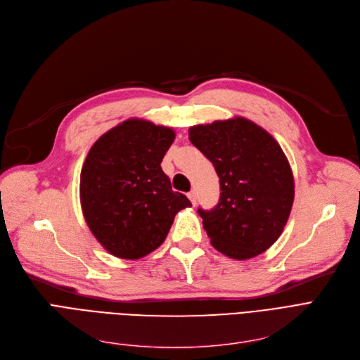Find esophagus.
I'll return each instance as SVG.
<instances>
[{"instance_id": "1", "label": "esophagus", "mask_w": 360, "mask_h": 360, "mask_svg": "<svg viewBox=\"0 0 360 360\" xmlns=\"http://www.w3.org/2000/svg\"><path fill=\"white\" fill-rule=\"evenodd\" d=\"M187 196H189V199H191L192 205H196V192H195V191H192V192L187 193Z\"/></svg>"}]
</instances>
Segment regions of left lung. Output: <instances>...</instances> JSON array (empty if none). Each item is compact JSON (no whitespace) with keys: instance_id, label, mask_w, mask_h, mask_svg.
I'll use <instances>...</instances> for the list:
<instances>
[{"instance_id":"obj_1","label":"left lung","mask_w":360,"mask_h":360,"mask_svg":"<svg viewBox=\"0 0 360 360\" xmlns=\"http://www.w3.org/2000/svg\"><path fill=\"white\" fill-rule=\"evenodd\" d=\"M191 142L215 167L217 207L198 210L212 246L249 259L277 242L293 207L295 179L278 142L243 117L189 129Z\"/></svg>"}]
</instances>
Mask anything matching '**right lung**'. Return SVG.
<instances>
[{
    "label": "right lung",
    "instance_id": "add662e5",
    "mask_svg": "<svg viewBox=\"0 0 360 360\" xmlns=\"http://www.w3.org/2000/svg\"><path fill=\"white\" fill-rule=\"evenodd\" d=\"M173 129L130 118L92 145L80 173L83 217L96 240L122 259L162 245L179 211L192 207L173 192L161 168Z\"/></svg>",
    "mask_w": 360,
    "mask_h": 360
}]
</instances>
